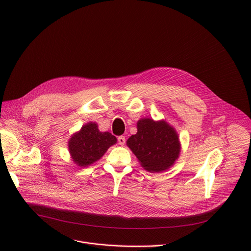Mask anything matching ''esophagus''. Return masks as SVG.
<instances>
[{
  "instance_id": "1",
  "label": "esophagus",
  "mask_w": 251,
  "mask_h": 251,
  "mask_svg": "<svg viewBox=\"0 0 251 251\" xmlns=\"http://www.w3.org/2000/svg\"><path fill=\"white\" fill-rule=\"evenodd\" d=\"M125 142H126V139H125L124 136H119L118 137V143L121 146H123L125 144Z\"/></svg>"
}]
</instances>
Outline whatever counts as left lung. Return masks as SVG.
Returning <instances> with one entry per match:
<instances>
[{
	"label": "left lung",
	"mask_w": 251,
	"mask_h": 251,
	"mask_svg": "<svg viewBox=\"0 0 251 251\" xmlns=\"http://www.w3.org/2000/svg\"><path fill=\"white\" fill-rule=\"evenodd\" d=\"M127 146L141 166L151 173L166 171L174 165L181 152L176 130L166 121L140 119L137 133L127 140Z\"/></svg>",
	"instance_id": "8db88e82"
}]
</instances>
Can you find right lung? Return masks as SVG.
<instances>
[{
  "label": "right lung",
  "mask_w": 251,
  "mask_h": 251,
  "mask_svg": "<svg viewBox=\"0 0 251 251\" xmlns=\"http://www.w3.org/2000/svg\"><path fill=\"white\" fill-rule=\"evenodd\" d=\"M117 139L109 132H100L95 122L83 125L68 141L73 161L79 167H87L98 161Z\"/></svg>",
  "instance_id": "1"
}]
</instances>
